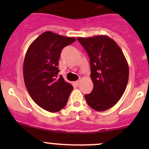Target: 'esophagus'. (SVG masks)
I'll return each instance as SVG.
<instances>
[{"label": "esophagus", "instance_id": "1", "mask_svg": "<svg viewBox=\"0 0 149 149\" xmlns=\"http://www.w3.org/2000/svg\"><path fill=\"white\" fill-rule=\"evenodd\" d=\"M81 83V81H76L74 82V84L76 86H79Z\"/></svg>", "mask_w": 149, "mask_h": 149}]
</instances>
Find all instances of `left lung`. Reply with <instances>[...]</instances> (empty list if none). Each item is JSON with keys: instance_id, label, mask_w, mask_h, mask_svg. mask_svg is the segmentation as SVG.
I'll return each instance as SVG.
<instances>
[{"instance_id": "8db88e82", "label": "left lung", "mask_w": 149, "mask_h": 149, "mask_svg": "<svg viewBox=\"0 0 149 149\" xmlns=\"http://www.w3.org/2000/svg\"><path fill=\"white\" fill-rule=\"evenodd\" d=\"M88 53L93 90L86 94L90 107L104 111L112 107L124 94L129 78L126 58L118 45L106 35L78 37Z\"/></svg>"}]
</instances>
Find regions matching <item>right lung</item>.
I'll return each mask as SVG.
<instances>
[{
    "label": "right lung",
    "instance_id": "right-lung-1",
    "mask_svg": "<svg viewBox=\"0 0 149 149\" xmlns=\"http://www.w3.org/2000/svg\"><path fill=\"white\" fill-rule=\"evenodd\" d=\"M76 38L52 31L40 34L29 47L24 61L23 74L29 94L37 105L50 112L65 106L73 86L58 77V61L62 49Z\"/></svg>",
    "mask_w": 149,
    "mask_h": 149
}]
</instances>
